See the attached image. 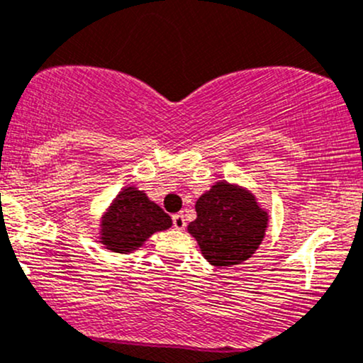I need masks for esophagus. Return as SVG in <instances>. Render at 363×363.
<instances>
[{"mask_svg": "<svg viewBox=\"0 0 363 363\" xmlns=\"http://www.w3.org/2000/svg\"><path fill=\"white\" fill-rule=\"evenodd\" d=\"M185 218H183V214H174L173 216V228L174 230H183L185 228Z\"/></svg>", "mask_w": 363, "mask_h": 363, "instance_id": "1", "label": "esophagus"}]
</instances>
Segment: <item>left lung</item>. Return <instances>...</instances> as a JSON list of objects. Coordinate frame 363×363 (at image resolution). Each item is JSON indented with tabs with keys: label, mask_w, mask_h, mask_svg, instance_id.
<instances>
[{
	"label": "left lung",
	"mask_w": 363,
	"mask_h": 363,
	"mask_svg": "<svg viewBox=\"0 0 363 363\" xmlns=\"http://www.w3.org/2000/svg\"><path fill=\"white\" fill-rule=\"evenodd\" d=\"M197 218L186 226L203 259L216 267L242 264L255 254L267 230L269 214L250 190L216 182L195 202Z\"/></svg>",
	"instance_id": "obj_1"
}]
</instances>
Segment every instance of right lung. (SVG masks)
<instances>
[{"instance_id":"1","label":"right lung","mask_w":363,"mask_h":363,"mask_svg":"<svg viewBox=\"0 0 363 363\" xmlns=\"http://www.w3.org/2000/svg\"><path fill=\"white\" fill-rule=\"evenodd\" d=\"M173 221L144 190L125 186L101 218L99 242L116 254L138 250L149 236L171 228Z\"/></svg>"}]
</instances>
